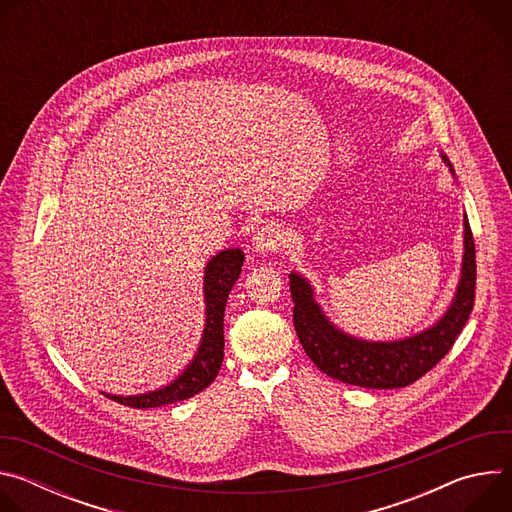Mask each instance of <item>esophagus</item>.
<instances>
[{"label":"esophagus","instance_id":"obj_1","mask_svg":"<svg viewBox=\"0 0 512 512\" xmlns=\"http://www.w3.org/2000/svg\"><path fill=\"white\" fill-rule=\"evenodd\" d=\"M283 243V229L275 223H265L255 235H253V249L259 255L275 253Z\"/></svg>","mask_w":512,"mask_h":512}]
</instances>
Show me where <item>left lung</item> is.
<instances>
[{"label":"left lung","instance_id":"8db88e82","mask_svg":"<svg viewBox=\"0 0 512 512\" xmlns=\"http://www.w3.org/2000/svg\"><path fill=\"white\" fill-rule=\"evenodd\" d=\"M452 176L454 168L442 154ZM294 298V326L316 367L328 377L364 389H399L415 383L440 362L456 342L474 308L476 251L464 214V257L454 300L433 326L413 336L375 342L342 332L330 322L314 298V287L300 273H289Z\"/></svg>","mask_w":512,"mask_h":512}]
</instances>
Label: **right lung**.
<instances>
[{
	"mask_svg": "<svg viewBox=\"0 0 512 512\" xmlns=\"http://www.w3.org/2000/svg\"><path fill=\"white\" fill-rule=\"evenodd\" d=\"M245 255L241 249H225L216 253L204 267V330L200 346L192 358V362L178 375L170 385L139 393V395H111L105 397L133 407V409H150L162 407L170 403H178L194 397L202 389H206L221 371L225 356V308L231 289L241 275Z\"/></svg>",
	"mask_w": 512,
	"mask_h": 512,
	"instance_id": "1",
	"label": "right lung"
}]
</instances>
